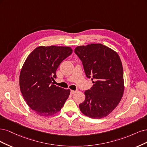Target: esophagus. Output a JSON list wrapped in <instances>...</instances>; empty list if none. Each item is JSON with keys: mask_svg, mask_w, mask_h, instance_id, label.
Listing matches in <instances>:
<instances>
[{"mask_svg": "<svg viewBox=\"0 0 147 147\" xmlns=\"http://www.w3.org/2000/svg\"><path fill=\"white\" fill-rule=\"evenodd\" d=\"M75 93H76V91H74V90H71V94H74Z\"/></svg>", "mask_w": 147, "mask_h": 147, "instance_id": "1", "label": "esophagus"}]
</instances>
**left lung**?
<instances>
[{
	"instance_id": "left-lung-1",
	"label": "left lung",
	"mask_w": 147,
	"mask_h": 147,
	"mask_svg": "<svg viewBox=\"0 0 147 147\" xmlns=\"http://www.w3.org/2000/svg\"><path fill=\"white\" fill-rule=\"evenodd\" d=\"M74 53L82 61L87 78L93 85L85 92L86 99L79 105L85 115L100 119L119 104L124 92L123 69L115 51L102 44L79 46Z\"/></svg>"
}]
</instances>
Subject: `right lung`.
Returning a JSON list of instances; mask_svg holds the SVG:
<instances>
[{"mask_svg": "<svg viewBox=\"0 0 147 147\" xmlns=\"http://www.w3.org/2000/svg\"><path fill=\"white\" fill-rule=\"evenodd\" d=\"M70 47L39 46L27 57L20 76V90L27 105L37 114L51 116L63 106L70 90L52 82L60 63L72 54Z\"/></svg>", "mask_w": 147, "mask_h": 147, "instance_id": "right-lung-1", "label": "right lung"}]
</instances>
